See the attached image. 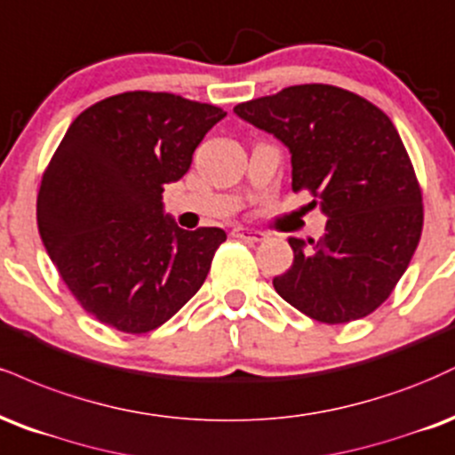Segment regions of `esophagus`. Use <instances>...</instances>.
I'll return each mask as SVG.
<instances>
[{
  "instance_id": "34e87169",
  "label": "esophagus",
  "mask_w": 455,
  "mask_h": 455,
  "mask_svg": "<svg viewBox=\"0 0 455 455\" xmlns=\"http://www.w3.org/2000/svg\"><path fill=\"white\" fill-rule=\"evenodd\" d=\"M232 236L238 240H247V243H261V240L266 238L264 234L253 232V229H247V228H234Z\"/></svg>"
}]
</instances>
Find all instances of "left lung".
I'll use <instances>...</instances> for the list:
<instances>
[{"mask_svg":"<svg viewBox=\"0 0 455 455\" xmlns=\"http://www.w3.org/2000/svg\"><path fill=\"white\" fill-rule=\"evenodd\" d=\"M234 112L291 153V189L328 215L322 240L290 238L293 264L272 285L328 325L377 311L394 291L424 228L421 187L381 108L332 84H296Z\"/></svg>","mask_w":455,"mask_h":455,"instance_id":"obj_1","label":"left lung"}]
</instances>
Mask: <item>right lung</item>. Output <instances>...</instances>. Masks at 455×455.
Masks as SVG:
<instances>
[{"mask_svg":"<svg viewBox=\"0 0 455 455\" xmlns=\"http://www.w3.org/2000/svg\"><path fill=\"white\" fill-rule=\"evenodd\" d=\"M219 106L125 91L74 119L42 174L37 229L80 307L125 334L168 322L206 281L221 228H176L164 185L189 170Z\"/></svg>","mask_w":455,"mask_h":455,"instance_id":"right-lung-1","label":"right lung"}]
</instances>
